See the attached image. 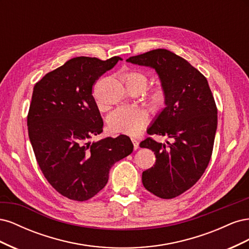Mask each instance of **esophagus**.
I'll return each mask as SVG.
<instances>
[{
	"instance_id": "esophagus-1",
	"label": "esophagus",
	"mask_w": 249,
	"mask_h": 249,
	"mask_svg": "<svg viewBox=\"0 0 249 249\" xmlns=\"http://www.w3.org/2000/svg\"><path fill=\"white\" fill-rule=\"evenodd\" d=\"M132 142H133V145H134V149H137L139 147V142L137 139L132 138Z\"/></svg>"
}]
</instances>
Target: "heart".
I'll use <instances>...</instances> for the list:
<instances>
[{"label":"heart","instance_id":"b5f03b06","mask_svg":"<svg viewBox=\"0 0 249 249\" xmlns=\"http://www.w3.org/2000/svg\"><path fill=\"white\" fill-rule=\"evenodd\" d=\"M122 80L125 84L127 90L137 89L142 92L147 86L148 78L145 73L139 71H126L122 74ZM166 92L163 87H156L148 95V102L154 108L160 109L166 103ZM101 110L105 109L102 104H99ZM147 123V115L145 112L138 109L118 108L112 112L108 117V125L111 132L124 135L138 134Z\"/></svg>","mask_w":249,"mask_h":249}]
</instances>
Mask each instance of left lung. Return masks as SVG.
Masks as SVG:
<instances>
[{"label":"left lung","instance_id":"1","mask_svg":"<svg viewBox=\"0 0 249 249\" xmlns=\"http://www.w3.org/2000/svg\"><path fill=\"white\" fill-rule=\"evenodd\" d=\"M126 61L157 71L167 97L147 133L173 139L167 145L150 137L140 143L157 158L154 166L142 172V184L160 198L177 197L201 178L212 156L217 130L212 91L201 72L168 50H153Z\"/></svg>","mask_w":249,"mask_h":249}]
</instances>
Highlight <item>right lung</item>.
<instances>
[{"label": "right lung", "instance_id": "right-lung-1", "mask_svg": "<svg viewBox=\"0 0 249 249\" xmlns=\"http://www.w3.org/2000/svg\"><path fill=\"white\" fill-rule=\"evenodd\" d=\"M119 60L72 58L34 86L27 118L29 138L44 178L70 199L93 197L106 186L113 165L133 152L125 135L89 141L104 125L92 87Z\"/></svg>", "mask_w": 249, "mask_h": 249}]
</instances>
